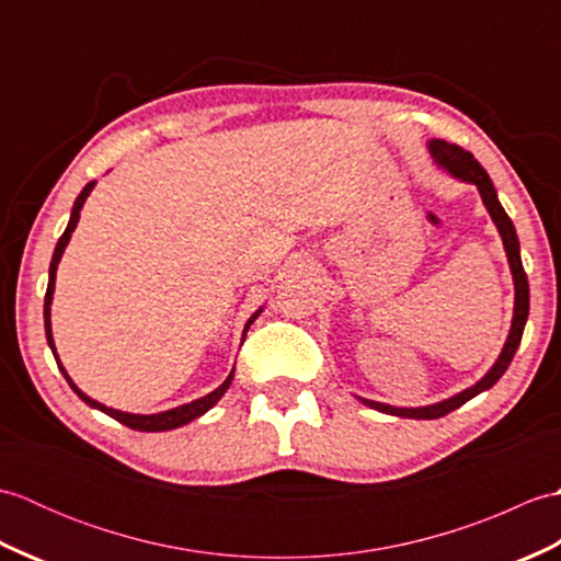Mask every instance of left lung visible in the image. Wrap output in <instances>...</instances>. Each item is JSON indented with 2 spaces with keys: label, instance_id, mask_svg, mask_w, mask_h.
<instances>
[{
  "label": "left lung",
  "instance_id": "8db88e82",
  "mask_svg": "<svg viewBox=\"0 0 561 561\" xmlns=\"http://www.w3.org/2000/svg\"><path fill=\"white\" fill-rule=\"evenodd\" d=\"M428 149H432L434 159L446 165V169L456 175L462 178V181L474 183L480 190L482 202L486 211L492 214V219L496 224L499 233H502V241L506 248V255L511 262V272H514V284H516V308H514V325H511L508 332V340L504 344V352L499 354L496 364L490 368V374H486L480 383H474L472 388L458 392L456 398H448L444 402H436V404H428V408H416V410H404V408H390V404L383 402H374V400H362L368 408H374L378 412H386V414H398V416H412V420H438V416H446L448 412L458 410L460 404H465L468 400H472L474 396H480L482 390L492 388L499 378L504 376V371L508 368L511 359H514V354L520 344L523 337V328H526V320H528V311H530V289H528V277H526V270H523V262H520V245H518V236L514 229V221L508 219V214L504 211L502 202L496 197V190L490 181V175L480 165V161L472 157L470 151H465L458 145H448L444 139H434L428 141Z\"/></svg>",
  "mask_w": 561,
  "mask_h": 561
}]
</instances>
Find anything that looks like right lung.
I'll use <instances>...</instances> for the list:
<instances>
[{
    "label": "right lung",
    "mask_w": 561,
    "mask_h": 561,
    "mask_svg": "<svg viewBox=\"0 0 561 561\" xmlns=\"http://www.w3.org/2000/svg\"><path fill=\"white\" fill-rule=\"evenodd\" d=\"M93 185H96L93 181H91V183H87V187H83L81 193H79V197H77V202H75V207H71V217H69L67 229H65V233H62V236H59V241H57V245H55V253H53V262H50V279H47V291H45V335H47V344H50L53 354H55V344H53V330H50V304H53V291H55V272H57V262H59V257H62V253H65V248H67L69 238H71V231L77 229L79 211H81V207H83V202H87L89 193L93 190ZM257 316H260V311H257L253 318L248 320V323H245V332H248L250 323H253V320H255ZM55 362H57V366H59V371H62V376L67 378V383L71 386V390H75L77 396H79L83 402L91 404V408H96V410L105 412L108 416H113V420H117L121 424H125V426H129V428H135V432H169V428L183 426V424H187V422L197 420L199 414H205L209 408H214V404H217V400L224 396L226 388L231 386V378H233V371H231V374H229V378H226L224 383H221L217 390H211L209 396L199 398V400H195V402L183 404V408H175V410H169V412H159V414H129V412H121V410L105 408V404H101V402H96V400H91L89 396H83V392H81L75 383H71V378L67 376L65 366L59 364L57 354H55Z\"/></svg>",
    "instance_id": "right-lung-1"
}]
</instances>
